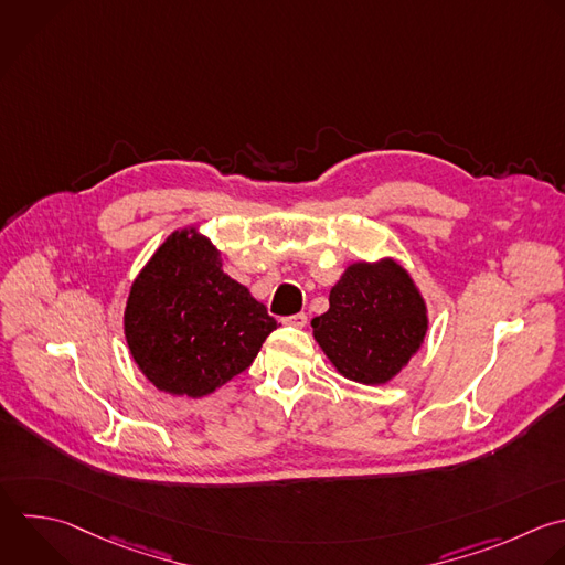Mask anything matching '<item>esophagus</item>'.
<instances>
[{"label":"esophagus","mask_w":565,"mask_h":565,"mask_svg":"<svg viewBox=\"0 0 565 565\" xmlns=\"http://www.w3.org/2000/svg\"><path fill=\"white\" fill-rule=\"evenodd\" d=\"M282 324H289V327L302 329V327L307 324V316H305V313H294V316H287V318H282Z\"/></svg>","instance_id":"obj_1"}]
</instances>
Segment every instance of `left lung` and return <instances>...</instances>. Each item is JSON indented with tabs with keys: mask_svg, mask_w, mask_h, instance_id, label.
<instances>
[{
	"mask_svg": "<svg viewBox=\"0 0 565 565\" xmlns=\"http://www.w3.org/2000/svg\"><path fill=\"white\" fill-rule=\"evenodd\" d=\"M313 340L353 382H391L422 349L426 300L413 276L391 256L351 263L329 291V309L311 320Z\"/></svg>",
	"mask_w": 565,
	"mask_h": 565,
	"instance_id": "left-lung-1",
	"label": "left lung"
}]
</instances>
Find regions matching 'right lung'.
Returning <instances> with one entry per match:
<instances>
[{
  "label": "right lung",
  "mask_w": 565,
  "mask_h": 565,
  "mask_svg": "<svg viewBox=\"0 0 565 565\" xmlns=\"http://www.w3.org/2000/svg\"><path fill=\"white\" fill-rule=\"evenodd\" d=\"M276 320L223 271L216 245L172 232L130 285L124 333L139 371L163 393L203 397L243 373Z\"/></svg>",
  "instance_id": "obj_1"
}]
</instances>
